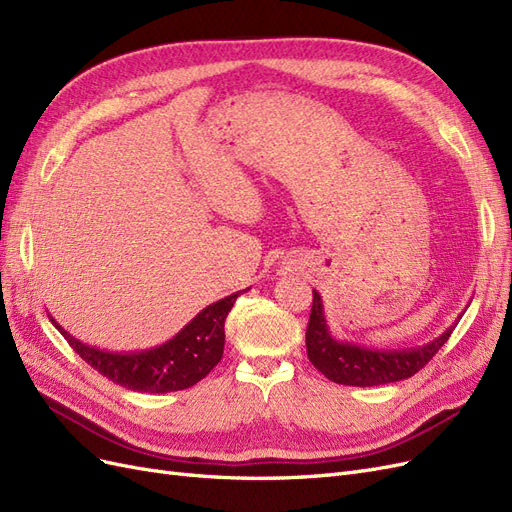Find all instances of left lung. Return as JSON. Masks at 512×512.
<instances>
[{
    "label": "left lung",
    "instance_id": "obj_1",
    "mask_svg": "<svg viewBox=\"0 0 512 512\" xmlns=\"http://www.w3.org/2000/svg\"><path fill=\"white\" fill-rule=\"evenodd\" d=\"M463 312H466V309H463ZM459 318L429 344L406 350H376L335 339L329 331L327 318H324L320 294L314 290V305L312 314H309V324L305 333L307 356L320 374H324L337 384L380 386L389 382H399L414 376L418 369H423L431 361V356L444 346L448 337H451Z\"/></svg>",
    "mask_w": 512,
    "mask_h": 512
}]
</instances>
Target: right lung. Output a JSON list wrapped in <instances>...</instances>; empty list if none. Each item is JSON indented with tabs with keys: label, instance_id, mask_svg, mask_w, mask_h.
<instances>
[{
	"label": "right lung",
	"instance_id": "right-lung-1",
	"mask_svg": "<svg viewBox=\"0 0 512 512\" xmlns=\"http://www.w3.org/2000/svg\"><path fill=\"white\" fill-rule=\"evenodd\" d=\"M241 292L245 290L211 303L166 344L141 352L98 350L72 337L55 318L51 320L74 352L108 380L138 393H170L190 389L220 363L226 337L224 322Z\"/></svg>",
	"mask_w": 512,
	"mask_h": 512
}]
</instances>
